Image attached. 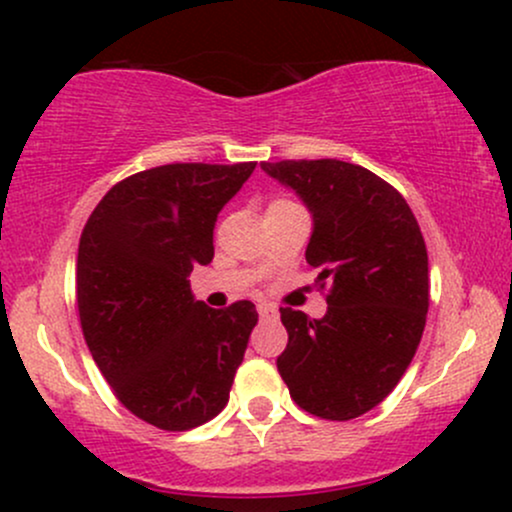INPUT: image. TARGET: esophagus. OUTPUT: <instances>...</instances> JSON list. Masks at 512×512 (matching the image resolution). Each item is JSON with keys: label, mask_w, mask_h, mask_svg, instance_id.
<instances>
[{"label": "esophagus", "mask_w": 512, "mask_h": 512, "mask_svg": "<svg viewBox=\"0 0 512 512\" xmlns=\"http://www.w3.org/2000/svg\"><path fill=\"white\" fill-rule=\"evenodd\" d=\"M257 313H260L262 320H276V317H279V310H276L274 305H269V303L257 305Z\"/></svg>", "instance_id": "34e87169"}]
</instances>
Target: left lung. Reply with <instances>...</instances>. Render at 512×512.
Here are the masks:
<instances>
[{
    "label": "left lung",
    "instance_id": "8db88e82",
    "mask_svg": "<svg viewBox=\"0 0 512 512\" xmlns=\"http://www.w3.org/2000/svg\"><path fill=\"white\" fill-rule=\"evenodd\" d=\"M313 214L305 260L327 313L281 308L289 332L276 358L291 399L308 414L349 421L395 390L419 349L428 313L421 228L390 182L337 158L262 163Z\"/></svg>",
    "mask_w": 512,
    "mask_h": 512
}]
</instances>
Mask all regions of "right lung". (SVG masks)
Returning <instances> with one entry per match:
<instances>
[{"mask_svg": "<svg viewBox=\"0 0 512 512\" xmlns=\"http://www.w3.org/2000/svg\"><path fill=\"white\" fill-rule=\"evenodd\" d=\"M257 163H168L110 187L76 257V305L93 361L134 416L190 431L228 404L257 310L195 301L190 276L214 257L216 216Z\"/></svg>", "mask_w": 512, "mask_h": 512, "instance_id": "right-lung-1", "label": "right lung"}]
</instances>
